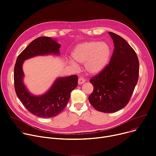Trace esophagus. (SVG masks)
Returning <instances> with one entry per match:
<instances>
[{"label": "esophagus", "instance_id": "esophagus-1", "mask_svg": "<svg viewBox=\"0 0 156 156\" xmlns=\"http://www.w3.org/2000/svg\"><path fill=\"white\" fill-rule=\"evenodd\" d=\"M86 81V80H84L83 78H79V79H78V84H81L82 83H84Z\"/></svg>", "mask_w": 156, "mask_h": 156}]
</instances>
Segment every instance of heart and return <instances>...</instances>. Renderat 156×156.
Listing matches in <instances>:
<instances>
[{
    "label": "heart",
    "instance_id": "obj_1",
    "mask_svg": "<svg viewBox=\"0 0 156 156\" xmlns=\"http://www.w3.org/2000/svg\"><path fill=\"white\" fill-rule=\"evenodd\" d=\"M111 48L106 42L92 40L78 45L72 52L73 60L84 65L87 72L96 75L106 68L111 56ZM76 66L75 63H72Z\"/></svg>",
    "mask_w": 156,
    "mask_h": 156
}]
</instances>
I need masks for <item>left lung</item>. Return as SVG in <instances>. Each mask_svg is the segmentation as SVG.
I'll use <instances>...</instances> for the list:
<instances>
[{
	"label": "left lung",
	"instance_id": "8db88e82",
	"mask_svg": "<svg viewBox=\"0 0 156 156\" xmlns=\"http://www.w3.org/2000/svg\"><path fill=\"white\" fill-rule=\"evenodd\" d=\"M115 48L109 64L90 80L94 90L88 100L103 112H115L129 103L138 81L139 66L137 54L121 36L109 32Z\"/></svg>",
	"mask_w": 156,
	"mask_h": 156
}]
</instances>
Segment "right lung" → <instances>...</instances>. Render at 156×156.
<instances>
[{
  "mask_svg": "<svg viewBox=\"0 0 156 156\" xmlns=\"http://www.w3.org/2000/svg\"><path fill=\"white\" fill-rule=\"evenodd\" d=\"M60 45L48 37H40L28 45L18 56L14 66V87L17 96L32 115L48 118L57 116L66 106L70 93L78 86V76L58 78L44 94L35 96L31 94L23 83V61L37 55L60 53Z\"/></svg>",
  "mask_w": 156,
  "mask_h": 156,
  "instance_id": "1",
  "label": "right lung"
}]
</instances>
